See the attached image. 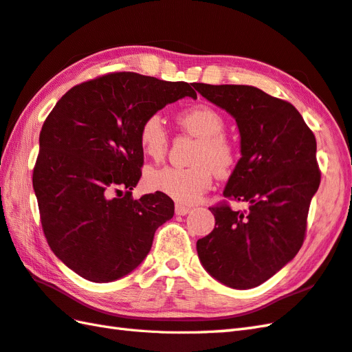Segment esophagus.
Instances as JSON below:
<instances>
[{
  "mask_svg": "<svg viewBox=\"0 0 352 352\" xmlns=\"http://www.w3.org/2000/svg\"><path fill=\"white\" fill-rule=\"evenodd\" d=\"M190 208H188V206H184V204H176V208H175V212H176V215H179V217H184V215H188V213H190Z\"/></svg>",
  "mask_w": 352,
  "mask_h": 352,
  "instance_id": "esophagus-1",
  "label": "esophagus"
}]
</instances>
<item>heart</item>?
Here are the masks:
<instances>
[{"instance_id": "heart-1", "label": "heart", "mask_w": 352, "mask_h": 352, "mask_svg": "<svg viewBox=\"0 0 352 352\" xmlns=\"http://www.w3.org/2000/svg\"><path fill=\"white\" fill-rule=\"evenodd\" d=\"M177 121L185 131L199 139L195 144L190 167H161L148 170L146 185L149 190L162 192L179 204H192L209 190L213 171L227 176L236 164L234 143L224 134L227 122L218 110L200 104L179 113ZM139 142L143 152L160 161L168 149V135L164 121L158 113L144 118L139 130Z\"/></svg>"}]
</instances>
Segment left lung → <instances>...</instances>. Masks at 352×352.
I'll return each instance as SVG.
<instances>
[{
  "mask_svg": "<svg viewBox=\"0 0 352 352\" xmlns=\"http://www.w3.org/2000/svg\"><path fill=\"white\" fill-rule=\"evenodd\" d=\"M195 89L236 119L241 152L224 197L243 201L212 206L215 228L197 241L203 267L237 289L261 285L303 245L307 213L321 171L316 140L298 110L250 85L197 83Z\"/></svg>",
  "mask_w": 352,
  "mask_h": 352,
  "instance_id": "8db88e82",
  "label": "left lung"
}]
</instances>
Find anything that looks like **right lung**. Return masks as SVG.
<instances>
[{
    "label": "right lung",
    "mask_w": 352,
    "mask_h": 352,
    "mask_svg": "<svg viewBox=\"0 0 352 352\" xmlns=\"http://www.w3.org/2000/svg\"><path fill=\"white\" fill-rule=\"evenodd\" d=\"M184 97L197 98L186 82L109 73L76 85L46 118L32 186L50 250L79 276L102 284L128 275L173 218L170 197L134 200L131 191L143 167L142 122Z\"/></svg>",
    "instance_id": "right-lung-1"
}]
</instances>
